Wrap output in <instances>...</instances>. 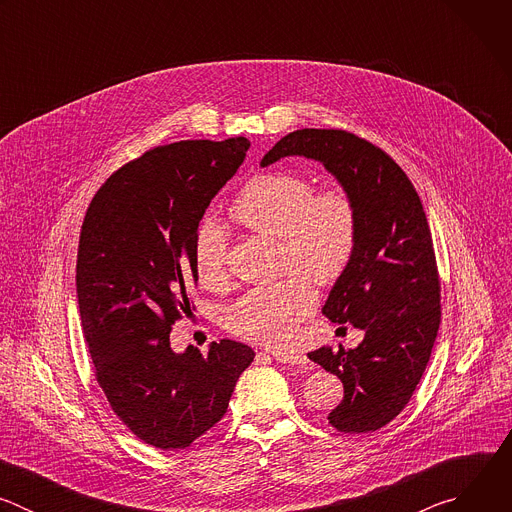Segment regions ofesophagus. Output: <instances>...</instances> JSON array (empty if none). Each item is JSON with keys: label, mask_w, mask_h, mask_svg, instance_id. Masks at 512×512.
Wrapping results in <instances>:
<instances>
[{"label": "esophagus", "mask_w": 512, "mask_h": 512, "mask_svg": "<svg viewBox=\"0 0 512 512\" xmlns=\"http://www.w3.org/2000/svg\"><path fill=\"white\" fill-rule=\"evenodd\" d=\"M273 358L277 362H283V364H296V367H308V358L298 354V352H273Z\"/></svg>", "instance_id": "34e87169"}]
</instances>
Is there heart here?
I'll use <instances>...</instances> for the list:
<instances>
[{"label": "heart", "mask_w": 512, "mask_h": 512, "mask_svg": "<svg viewBox=\"0 0 512 512\" xmlns=\"http://www.w3.org/2000/svg\"><path fill=\"white\" fill-rule=\"evenodd\" d=\"M241 227L277 237L279 267L273 283L251 287L225 312V326L265 346H285L316 302L314 285L336 281L350 265L358 241V212L344 186L314 190L298 172L267 170L251 176L229 208ZM227 243L214 223L194 237V267L202 285L227 281Z\"/></svg>", "instance_id": "b5f03b06"}]
</instances>
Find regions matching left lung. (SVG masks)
<instances>
[{
    "label": "left lung",
    "instance_id": "1",
    "mask_svg": "<svg viewBox=\"0 0 512 512\" xmlns=\"http://www.w3.org/2000/svg\"><path fill=\"white\" fill-rule=\"evenodd\" d=\"M285 156L322 162L354 198L356 251L322 314L364 330V340L352 350L322 346L308 356L344 385L330 425L342 433L377 431L409 403L442 322L440 273L421 198L387 152L344 129L291 131L261 166Z\"/></svg>",
    "mask_w": 512,
    "mask_h": 512
}]
</instances>
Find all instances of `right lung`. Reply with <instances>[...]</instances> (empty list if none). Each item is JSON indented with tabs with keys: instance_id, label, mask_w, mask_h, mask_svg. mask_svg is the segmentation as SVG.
<instances>
[{
	"instance_id": "1",
	"label": "right lung",
	"mask_w": 512,
	"mask_h": 512,
	"mask_svg": "<svg viewBox=\"0 0 512 512\" xmlns=\"http://www.w3.org/2000/svg\"><path fill=\"white\" fill-rule=\"evenodd\" d=\"M249 145L245 137L158 145L105 180L81 227L77 298L95 379L131 433L160 450H184L221 421L255 358L235 340L212 342L206 354L170 348L198 281V223Z\"/></svg>"
}]
</instances>
